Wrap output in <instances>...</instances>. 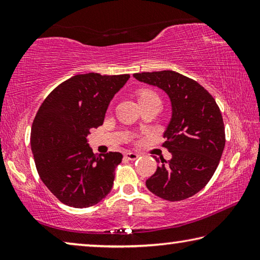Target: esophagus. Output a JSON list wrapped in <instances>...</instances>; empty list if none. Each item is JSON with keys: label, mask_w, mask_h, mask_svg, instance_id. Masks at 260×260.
I'll list each match as a JSON object with an SVG mask.
<instances>
[{"label": "esophagus", "mask_w": 260, "mask_h": 260, "mask_svg": "<svg viewBox=\"0 0 260 260\" xmlns=\"http://www.w3.org/2000/svg\"><path fill=\"white\" fill-rule=\"evenodd\" d=\"M125 157L129 160H135L136 158H139V155H138V153H135V152H126Z\"/></svg>", "instance_id": "esophagus-1"}]
</instances>
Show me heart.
<instances>
[{"label":"heart","mask_w":260,"mask_h":260,"mask_svg":"<svg viewBox=\"0 0 260 260\" xmlns=\"http://www.w3.org/2000/svg\"><path fill=\"white\" fill-rule=\"evenodd\" d=\"M150 98H157V95L153 93L151 90H141L140 94H139V101H142V100H147V99H150Z\"/></svg>","instance_id":"heart-1"}]
</instances>
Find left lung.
Instances as JSON below:
<instances>
[{
	"label": "left lung",
	"instance_id": "1",
	"mask_svg": "<svg viewBox=\"0 0 260 260\" xmlns=\"http://www.w3.org/2000/svg\"><path fill=\"white\" fill-rule=\"evenodd\" d=\"M133 77L164 90L172 107L162 144L172 158L157 166L146 186L156 196L170 202L191 197L212 178L225 148L220 109L204 87L178 72H142Z\"/></svg>",
	"mask_w": 260,
	"mask_h": 260
}]
</instances>
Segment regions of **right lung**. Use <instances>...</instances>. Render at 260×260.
Segmentation results:
<instances>
[{
	"mask_svg": "<svg viewBox=\"0 0 260 260\" xmlns=\"http://www.w3.org/2000/svg\"><path fill=\"white\" fill-rule=\"evenodd\" d=\"M128 79L129 74H78L57 86L39 109L30 148L42 182L61 203L89 208L112 189L122 155H95L87 136L103 124L110 102Z\"/></svg>",
	"mask_w": 260,
	"mask_h": 260,
	"instance_id": "add662e5",
	"label": "right lung"
}]
</instances>
